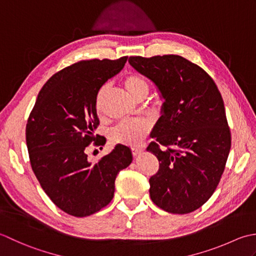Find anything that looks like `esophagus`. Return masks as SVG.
<instances>
[{"label": "esophagus", "mask_w": 256, "mask_h": 256, "mask_svg": "<svg viewBox=\"0 0 256 256\" xmlns=\"http://www.w3.org/2000/svg\"><path fill=\"white\" fill-rule=\"evenodd\" d=\"M132 152L134 157H137L138 154H140L142 152V148H139V147H134L132 148Z\"/></svg>", "instance_id": "esophagus-1"}]
</instances>
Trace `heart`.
Returning <instances> with one entry per match:
<instances>
[{"label": "heart", "mask_w": 256, "mask_h": 256, "mask_svg": "<svg viewBox=\"0 0 256 256\" xmlns=\"http://www.w3.org/2000/svg\"><path fill=\"white\" fill-rule=\"evenodd\" d=\"M124 86L128 92L134 99H144L149 92L148 82L144 78L137 74V72H130L124 78ZM107 90L106 86H102L98 92L96 99V107L99 110L104 94ZM151 130V122L147 119H127L119 122L110 132V138L114 142L119 144L134 147L142 142L144 138Z\"/></svg>", "instance_id": "b5f03b06"}]
</instances>
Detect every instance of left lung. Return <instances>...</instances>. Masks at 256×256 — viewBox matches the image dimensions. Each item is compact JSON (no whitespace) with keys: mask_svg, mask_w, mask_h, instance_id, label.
Masks as SVG:
<instances>
[{"mask_svg":"<svg viewBox=\"0 0 256 256\" xmlns=\"http://www.w3.org/2000/svg\"><path fill=\"white\" fill-rule=\"evenodd\" d=\"M128 62L164 99L151 134L156 142L147 148L159 160L149 179L151 200L169 213H190L216 191L231 149L221 94L206 70L182 56H130Z\"/></svg>","mask_w":256,"mask_h":256,"instance_id":"1","label":"left lung"}]
</instances>
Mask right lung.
Masks as SVG:
<instances>
[{"label": "right lung", "instance_id": "add662e5", "mask_svg": "<svg viewBox=\"0 0 256 256\" xmlns=\"http://www.w3.org/2000/svg\"><path fill=\"white\" fill-rule=\"evenodd\" d=\"M127 58L80 60L57 72L38 92L28 119L26 144L36 178L54 204L70 216H88L106 206L119 171L132 161L130 149L119 144L97 162L85 152L92 142L106 144L94 134L99 124L96 99Z\"/></svg>", "mask_w": 256, "mask_h": 256}]
</instances>
